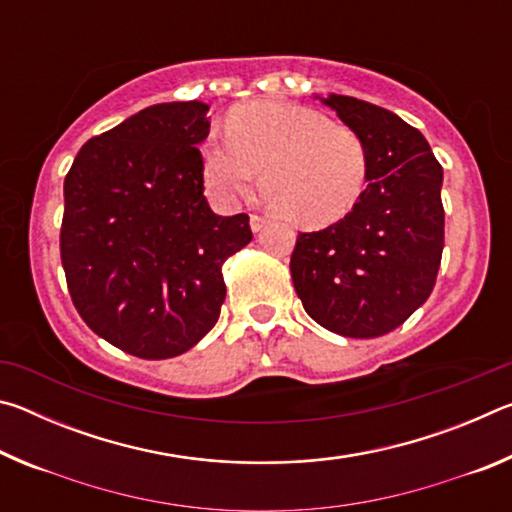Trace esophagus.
<instances>
[{"label":"esophagus","instance_id":"obj_1","mask_svg":"<svg viewBox=\"0 0 512 512\" xmlns=\"http://www.w3.org/2000/svg\"><path fill=\"white\" fill-rule=\"evenodd\" d=\"M266 225V219L264 216H259V214H250V230L253 232H259Z\"/></svg>","mask_w":512,"mask_h":512}]
</instances>
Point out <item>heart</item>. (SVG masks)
I'll return each instance as SVG.
<instances>
[{
	"label": "heart",
	"instance_id": "heart-1",
	"mask_svg": "<svg viewBox=\"0 0 512 512\" xmlns=\"http://www.w3.org/2000/svg\"><path fill=\"white\" fill-rule=\"evenodd\" d=\"M205 185L216 201L235 203L257 183L268 201L302 228L348 214L366 185V146L323 112L282 101H253L228 117V135L203 144Z\"/></svg>",
	"mask_w": 512,
	"mask_h": 512
}]
</instances>
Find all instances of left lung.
<instances>
[{"instance_id":"left-lung-1","label":"left lung","mask_w":512,"mask_h":512,"mask_svg":"<svg viewBox=\"0 0 512 512\" xmlns=\"http://www.w3.org/2000/svg\"><path fill=\"white\" fill-rule=\"evenodd\" d=\"M366 146V180L352 210L300 232L291 277L307 314L329 332L372 339L400 327L436 284L445 239L443 167L424 135L375 103L327 94Z\"/></svg>"}]
</instances>
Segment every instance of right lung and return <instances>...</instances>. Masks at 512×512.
<instances>
[{"instance_id": "1", "label": "right lung", "mask_w": 512, "mask_h": 512, "mask_svg": "<svg viewBox=\"0 0 512 512\" xmlns=\"http://www.w3.org/2000/svg\"><path fill=\"white\" fill-rule=\"evenodd\" d=\"M210 106L171 101L92 137L65 178L60 259L69 296L101 339L140 359L187 352L216 325L221 266L250 244L248 214L203 194Z\"/></svg>"}]
</instances>
